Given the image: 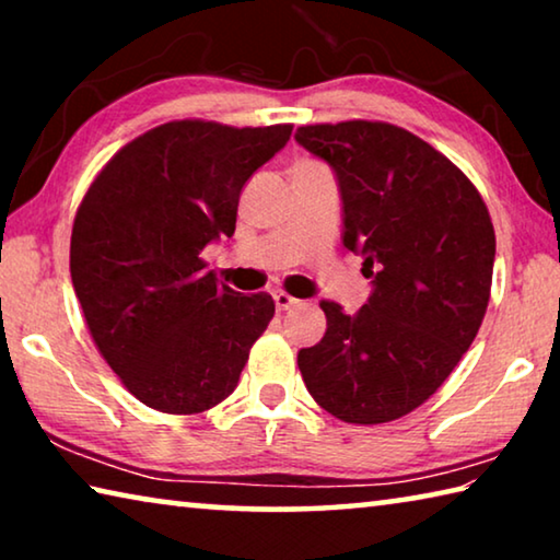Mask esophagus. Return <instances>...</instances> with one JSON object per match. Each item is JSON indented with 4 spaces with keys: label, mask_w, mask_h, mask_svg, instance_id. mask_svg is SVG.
Returning <instances> with one entry per match:
<instances>
[{
    "label": "esophagus",
    "mask_w": 560,
    "mask_h": 560,
    "mask_svg": "<svg viewBox=\"0 0 560 560\" xmlns=\"http://www.w3.org/2000/svg\"><path fill=\"white\" fill-rule=\"evenodd\" d=\"M273 303H277L279 314H283V311H289V308L296 306L299 299H293V296H289V293H283V291H277V293H273Z\"/></svg>",
    "instance_id": "esophagus-1"
}]
</instances>
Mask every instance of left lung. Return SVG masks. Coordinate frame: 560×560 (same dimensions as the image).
Segmentation results:
<instances>
[{
	"label": "left lung",
	"instance_id": "1",
	"mask_svg": "<svg viewBox=\"0 0 560 560\" xmlns=\"http://www.w3.org/2000/svg\"><path fill=\"white\" fill-rule=\"evenodd\" d=\"M293 138L334 170L343 246L373 287L353 316L320 301L328 328L299 350L303 383L343 422L397 420L438 393L485 320L489 210L459 167L390 122L301 126Z\"/></svg>",
	"mask_w": 560,
	"mask_h": 560
}]
</instances>
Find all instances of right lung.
<instances>
[{
	"label": "right lung",
	"mask_w": 560,
	"mask_h": 560,
	"mask_svg": "<svg viewBox=\"0 0 560 560\" xmlns=\"http://www.w3.org/2000/svg\"><path fill=\"white\" fill-rule=\"evenodd\" d=\"M291 126L173 120L113 155L75 212L71 281L93 340L140 402L205 412L234 393L269 320V293L205 271L232 236L242 187L289 143Z\"/></svg>",
	"instance_id": "1"
}]
</instances>
